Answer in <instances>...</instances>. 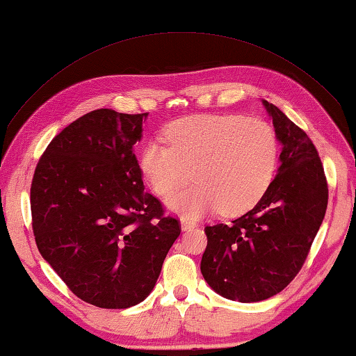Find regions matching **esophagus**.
<instances>
[{"mask_svg":"<svg viewBox=\"0 0 356 356\" xmlns=\"http://www.w3.org/2000/svg\"><path fill=\"white\" fill-rule=\"evenodd\" d=\"M180 225H182V229H184V231H188V229H195V227L197 226L195 221H191V220H188V218H185V216H184L182 220H180Z\"/></svg>","mask_w":356,"mask_h":356,"instance_id":"esophagus-1","label":"esophagus"}]
</instances>
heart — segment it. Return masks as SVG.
Instances as JSON below:
<instances>
[{
	"instance_id": "heart-1",
	"label": "heart",
	"mask_w": 356,
	"mask_h": 356,
	"mask_svg": "<svg viewBox=\"0 0 356 356\" xmlns=\"http://www.w3.org/2000/svg\"><path fill=\"white\" fill-rule=\"evenodd\" d=\"M165 140L141 150L143 176L156 195L168 197L196 177L197 182L168 201L174 212L197 218L221 209L227 215L254 206L272 184L278 138L262 119L240 114H197L168 125Z\"/></svg>"
}]
</instances>
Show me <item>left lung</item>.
<instances>
[{"instance_id": "8db88e82", "label": "left lung", "mask_w": 356, "mask_h": 356, "mask_svg": "<svg viewBox=\"0 0 356 356\" xmlns=\"http://www.w3.org/2000/svg\"><path fill=\"white\" fill-rule=\"evenodd\" d=\"M262 104L281 143L278 174L250 212L204 229V280L240 303L273 297L297 276L328 204L327 177L309 136L278 106Z\"/></svg>"}]
</instances>
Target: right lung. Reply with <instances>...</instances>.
<instances>
[{"mask_svg": "<svg viewBox=\"0 0 356 356\" xmlns=\"http://www.w3.org/2000/svg\"><path fill=\"white\" fill-rule=\"evenodd\" d=\"M147 113L100 108L53 138L35 166V245L78 298L125 309L152 292L180 222L144 191L134 146Z\"/></svg>", "mask_w": 356, "mask_h": 356, "instance_id": "right-lung-1", "label": "right lung"}]
</instances>
